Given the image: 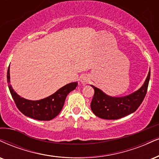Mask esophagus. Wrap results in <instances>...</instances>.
<instances>
[{
  "label": "esophagus",
  "instance_id": "obj_1",
  "mask_svg": "<svg viewBox=\"0 0 159 159\" xmlns=\"http://www.w3.org/2000/svg\"><path fill=\"white\" fill-rule=\"evenodd\" d=\"M80 81H81V83L82 84H87L89 81V78L87 75H84L81 78Z\"/></svg>",
  "mask_w": 159,
  "mask_h": 159
}]
</instances>
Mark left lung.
<instances>
[{
    "label": "left lung",
    "instance_id": "left-lung-1",
    "mask_svg": "<svg viewBox=\"0 0 159 159\" xmlns=\"http://www.w3.org/2000/svg\"><path fill=\"white\" fill-rule=\"evenodd\" d=\"M150 78V69L141 88L131 94L122 97H112L93 85L95 93L92 100L91 110L98 117L107 120H116L133 113L139 108L145 95Z\"/></svg>",
    "mask_w": 159,
    "mask_h": 159
}]
</instances>
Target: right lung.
Here are the masks:
<instances>
[{
    "label": "right lung",
    "instance_id": "add662e5",
    "mask_svg": "<svg viewBox=\"0 0 159 159\" xmlns=\"http://www.w3.org/2000/svg\"><path fill=\"white\" fill-rule=\"evenodd\" d=\"M7 82L9 91L18 110L27 117L39 121H50L56 117L62 110L67 95L74 90L78 85L77 81L72 82L60 88L55 93L47 98L41 100L32 101L20 97L9 84V66L7 71Z\"/></svg>",
    "mask_w": 159,
    "mask_h": 159
}]
</instances>
